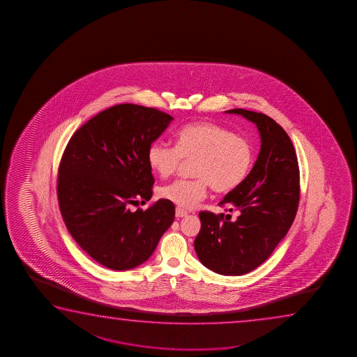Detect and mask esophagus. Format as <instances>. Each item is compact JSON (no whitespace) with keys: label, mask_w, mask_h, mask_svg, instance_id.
Listing matches in <instances>:
<instances>
[{"label":"esophagus","mask_w":357,"mask_h":357,"mask_svg":"<svg viewBox=\"0 0 357 357\" xmlns=\"http://www.w3.org/2000/svg\"><path fill=\"white\" fill-rule=\"evenodd\" d=\"M188 215V212L184 210H181V208H176V218H183V217H185V215Z\"/></svg>","instance_id":"34e87169"}]
</instances>
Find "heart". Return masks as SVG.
<instances>
[{
  "label": "heart",
  "instance_id": "1",
  "mask_svg": "<svg viewBox=\"0 0 357 357\" xmlns=\"http://www.w3.org/2000/svg\"><path fill=\"white\" fill-rule=\"evenodd\" d=\"M147 163L161 178L172 176L183 160H194L196 179H178L162 186L160 195L181 208L191 210L207 195L208 186L218 194L238 189L249 176L254 149L244 137L211 122L186 124L176 132V146L161 140L147 149Z\"/></svg>",
  "mask_w": 357,
  "mask_h": 357
}]
</instances>
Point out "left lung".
<instances>
[{
  "instance_id": "1",
  "label": "left lung",
  "mask_w": 357,
  "mask_h": 357,
  "mask_svg": "<svg viewBox=\"0 0 357 357\" xmlns=\"http://www.w3.org/2000/svg\"><path fill=\"white\" fill-rule=\"evenodd\" d=\"M254 123L261 139L259 156L244 183L220 205L239 211L227 215L200 212L194 248L201 264L223 275H243L268 259L293 225L300 197V173L293 142L283 128L264 113L243 108L225 111ZM230 217V215H229Z\"/></svg>"
}]
</instances>
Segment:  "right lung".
Returning a JSON list of instances; mask_svg holds the SVG:
<instances>
[{"label": "right lung", "instance_id": "add662e5", "mask_svg": "<svg viewBox=\"0 0 357 357\" xmlns=\"http://www.w3.org/2000/svg\"><path fill=\"white\" fill-rule=\"evenodd\" d=\"M173 119L156 108L117 105L79 128L64 150L59 210L79 246L107 268L144 264L174 220L176 207L165 199L130 210L151 199L147 149Z\"/></svg>", "mask_w": 357, "mask_h": 357}]
</instances>
